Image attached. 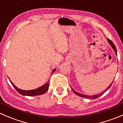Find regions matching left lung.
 I'll use <instances>...</instances> for the list:
<instances>
[{
	"label": "left lung",
	"mask_w": 123,
	"mask_h": 123,
	"mask_svg": "<svg viewBox=\"0 0 123 123\" xmlns=\"http://www.w3.org/2000/svg\"><path fill=\"white\" fill-rule=\"evenodd\" d=\"M108 42H109V43H110V44H111V46H112V48H113V49H114V50H115V53H116V54L117 55V53L116 47H115V46L114 45V43H112V41H111V40H110V39H109V38H108ZM112 83H113V82H112ZM112 83L111 84V85H110V86H109L107 88H106V90H104V92H102L98 94V95H92V96H89V95H83V94H80V93H78V92H75V90H74V89H72V88H71V89H72V90H73V91L77 95H78V96H81V97H83V98H85L90 99H95L98 98L100 97V96H102V95L103 94H104V93H105V92L106 91V90H108V89H110V87L111 86V85H112Z\"/></svg>",
	"instance_id": "8db88e82"
}]
</instances>
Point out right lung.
I'll return each instance as SVG.
<instances>
[{"mask_svg": "<svg viewBox=\"0 0 123 123\" xmlns=\"http://www.w3.org/2000/svg\"><path fill=\"white\" fill-rule=\"evenodd\" d=\"M55 70L56 69H54V70L52 71V73H54ZM11 83L12 85V86L14 87L15 89H16V90H17L19 93H20L21 95H24V96H36V95H42V94L48 91V89H49V81H48V82H47L46 84H44V85L40 87H38L36 89H34V90H21V89H18V88L17 87L13 85L11 81Z\"/></svg>", "mask_w": 123, "mask_h": 123, "instance_id": "add662e5", "label": "right lung"}]
</instances>
